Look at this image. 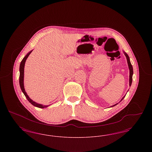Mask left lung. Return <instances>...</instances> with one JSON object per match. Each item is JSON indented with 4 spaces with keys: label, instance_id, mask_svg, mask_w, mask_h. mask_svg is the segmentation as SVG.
I'll use <instances>...</instances> for the list:
<instances>
[{
    "label": "left lung",
    "instance_id": "8db88e82",
    "mask_svg": "<svg viewBox=\"0 0 152 152\" xmlns=\"http://www.w3.org/2000/svg\"><path fill=\"white\" fill-rule=\"evenodd\" d=\"M124 53H125V56H126V59H127V61H128V66H129V71H130V75H129V86H131V84H132V76H133V66H132V65L131 64V63H130V59H129V57L128 56V55L125 53V52H124ZM125 96H124V97H123V99H121V101H122L123 100V99L125 97ZM117 104H118V103L117 104H116L115 105H113V106H112L111 107H114V106H115Z\"/></svg>",
    "mask_w": 152,
    "mask_h": 152
}]
</instances>
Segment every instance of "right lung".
<instances>
[{"mask_svg": "<svg viewBox=\"0 0 152 152\" xmlns=\"http://www.w3.org/2000/svg\"><path fill=\"white\" fill-rule=\"evenodd\" d=\"M32 52V51H30L28 53H27V55L23 58L21 63H20V68H19V71H20V76H19V84H20V87L22 89L23 93L25 95L26 97L27 98V99L28 100V101H29V102L31 104H32L33 105L35 106L36 107L40 108H46L47 107H48V105H43L42 104H39L35 102V101H32L29 97L26 94L25 89H24V83H23V80H24V65H25V62L27 60V58L29 56L30 53Z\"/></svg>", "mask_w": 152, "mask_h": 152, "instance_id": "add662e5", "label": "right lung"}]
</instances>
